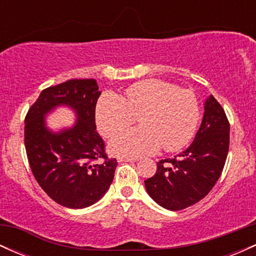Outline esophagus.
<instances>
[{
    "label": "esophagus",
    "mask_w": 256,
    "mask_h": 256,
    "mask_svg": "<svg viewBox=\"0 0 256 256\" xmlns=\"http://www.w3.org/2000/svg\"><path fill=\"white\" fill-rule=\"evenodd\" d=\"M138 158H118V162H136Z\"/></svg>",
    "instance_id": "esophagus-1"
}]
</instances>
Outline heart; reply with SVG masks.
<instances>
[{"label": "heart", "mask_w": 256, "mask_h": 256, "mask_svg": "<svg viewBox=\"0 0 256 256\" xmlns=\"http://www.w3.org/2000/svg\"><path fill=\"white\" fill-rule=\"evenodd\" d=\"M140 116L142 128L122 132L110 142V150L119 156L154 154L162 146L177 152L190 142L200 119L198 101L189 90L158 79L140 82L125 90L124 98L102 94L96 104L98 131L112 137Z\"/></svg>", "instance_id": "heart-1"}]
</instances>
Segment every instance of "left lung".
<instances>
[{
	"mask_svg": "<svg viewBox=\"0 0 256 256\" xmlns=\"http://www.w3.org/2000/svg\"><path fill=\"white\" fill-rule=\"evenodd\" d=\"M230 124L220 104L210 95L194 142L173 158L158 162L156 173L144 180L149 196L168 210L198 204L216 185L228 158Z\"/></svg>",
	"mask_w": 256,
	"mask_h": 256,
	"instance_id": "8db88e82",
	"label": "left lung"
}]
</instances>
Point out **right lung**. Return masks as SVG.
<instances>
[{
	"label": "right lung",
	"mask_w": 256,
	"mask_h": 256,
	"mask_svg": "<svg viewBox=\"0 0 256 256\" xmlns=\"http://www.w3.org/2000/svg\"><path fill=\"white\" fill-rule=\"evenodd\" d=\"M101 95L95 79H71L44 89L25 118V148L31 171L46 195L64 207L96 204L110 189L116 158H108L96 131L95 108ZM60 105L75 110L72 128L52 132L45 116ZM104 158V164L92 160Z\"/></svg>",
	"instance_id": "right-lung-1"
}]
</instances>
